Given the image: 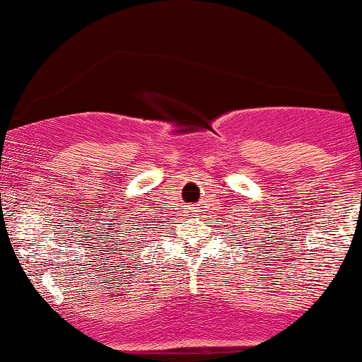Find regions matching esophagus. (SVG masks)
Instances as JSON below:
<instances>
[{"label": "esophagus", "mask_w": 362, "mask_h": 362, "mask_svg": "<svg viewBox=\"0 0 362 362\" xmlns=\"http://www.w3.org/2000/svg\"><path fill=\"white\" fill-rule=\"evenodd\" d=\"M192 212H194V211H192Z\"/></svg>", "instance_id": "esophagus-1"}]
</instances>
